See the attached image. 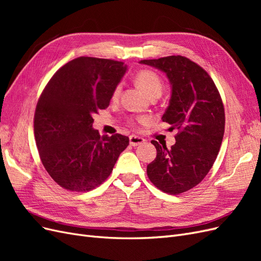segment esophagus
I'll return each mask as SVG.
<instances>
[{"label":"esophagus","mask_w":261,"mask_h":261,"mask_svg":"<svg viewBox=\"0 0 261 261\" xmlns=\"http://www.w3.org/2000/svg\"><path fill=\"white\" fill-rule=\"evenodd\" d=\"M146 141V139H144L143 137H139V136H135V135H132L129 136V144L134 147L139 146L141 144H144Z\"/></svg>","instance_id":"esophagus-1"}]
</instances>
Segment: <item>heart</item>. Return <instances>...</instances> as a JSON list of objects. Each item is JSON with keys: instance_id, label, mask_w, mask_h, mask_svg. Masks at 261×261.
<instances>
[{"instance_id": "heart-1", "label": "heart", "mask_w": 261, "mask_h": 261, "mask_svg": "<svg viewBox=\"0 0 261 261\" xmlns=\"http://www.w3.org/2000/svg\"><path fill=\"white\" fill-rule=\"evenodd\" d=\"M136 83L149 97L156 93L161 94L162 92L163 85H162L161 78L154 72H152V70H149V69L140 70V72H138V74L136 75ZM120 91H121V86H117L112 94L113 100H116L118 98V96H120Z\"/></svg>"}]
</instances>
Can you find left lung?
<instances>
[{"label":"left lung","mask_w":261,"mask_h":261,"mask_svg":"<svg viewBox=\"0 0 261 261\" xmlns=\"http://www.w3.org/2000/svg\"><path fill=\"white\" fill-rule=\"evenodd\" d=\"M162 70L171 84V99L162 121L178 129L170 149L152 140L155 159L147 174L160 191L177 195L198 185L215 163L224 135V107L208 73L181 55L143 60Z\"/></svg>","instance_id":"left-lung-1"}]
</instances>
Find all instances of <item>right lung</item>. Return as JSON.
<instances>
[{"label": "right lung", "mask_w": 261, "mask_h": 261, "mask_svg": "<svg viewBox=\"0 0 261 261\" xmlns=\"http://www.w3.org/2000/svg\"><path fill=\"white\" fill-rule=\"evenodd\" d=\"M126 70L123 62L77 58L52 76L38 100V151L49 175L67 191L88 192L103 183L129 144L121 134L100 136L92 128V115L109 107Z\"/></svg>", "instance_id": "add662e5"}]
</instances>
